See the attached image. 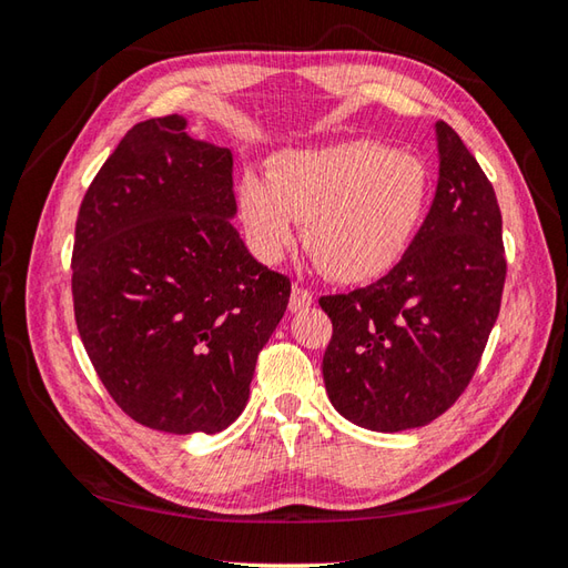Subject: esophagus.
<instances>
[{"label": "esophagus", "mask_w": 568, "mask_h": 568, "mask_svg": "<svg viewBox=\"0 0 568 568\" xmlns=\"http://www.w3.org/2000/svg\"><path fill=\"white\" fill-rule=\"evenodd\" d=\"M312 303H315V297L303 285H293V293H291V310L300 312V310H307Z\"/></svg>", "instance_id": "obj_1"}]
</instances>
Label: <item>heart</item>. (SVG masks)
<instances>
[{
    "label": "heart",
    "mask_w": 568,
    "mask_h": 568,
    "mask_svg": "<svg viewBox=\"0 0 568 568\" xmlns=\"http://www.w3.org/2000/svg\"><path fill=\"white\" fill-rule=\"evenodd\" d=\"M427 168L409 153L373 141L287 151L268 180L246 173L239 214L253 253L275 263L305 222L303 244L339 283H364L403 256L425 214Z\"/></svg>",
    "instance_id": "heart-1"
}]
</instances>
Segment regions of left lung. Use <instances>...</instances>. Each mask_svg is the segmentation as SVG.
<instances>
[{
  "label": "left lung",
  "mask_w": 568,
  "mask_h": 568,
  "mask_svg": "<svg viewBox=\"0 0 568 568\" xmlns=\"http://www.w3.org/2000/svg\"><path fill=\"white\" fill-rule=\"evenodd\" d=\"M439 180L427 220L388 275L320 297L332 320L322 358L336 413L373 432L425 427L474 378L505 285L503 216L490 180L437 122Z\"/></svg>",
  "instance_id": "obj_1"
}]
</instances>
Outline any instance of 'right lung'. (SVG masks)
Instances as JSON below:
<instances>
[{
    "label": "right lung",
    "instance_id": "add662e5",
    "mask_svg": "<svg viewBox=\"0 0 568 568\" xmlns=\"http://www.w3.org/2000/svg\"><path fill=\"white\" fill-rule=\"evenodd\" d=\"M171 114L126 131L78 212L75 322L106 393L139 425L216 434L246 407L291 281L234 224L232 151Z\"/></svg>",
    "mask_w": 568,
    "mask_h": 568
}]
</instances>
